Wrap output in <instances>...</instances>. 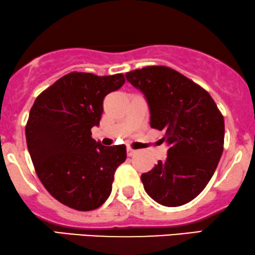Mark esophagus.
Segmentation results:
<instances>
[{
	"mask_svg": "<svg viewBox=\"0 0 255 255\" xmlns=\"http://www.w3.org/2000/svg\"><path fill=\"white\" fill-rule=\"evenodd\" d=\"M136 151H137V150L131 149L130 147H127V155H128V156H133V155H135V154H136Z\"/></svg>",
	"mask_w": 255,
	"mask_h": 255,
	"instance_id": "obj_1",
	"label": "esophagus"
}]
</instances>
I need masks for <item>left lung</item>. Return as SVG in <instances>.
<instances>
[{"label": "left lung", "instance_id": "8db88e82", "mask_svg": "<svg viewBox=\"0 0 255 255\" xmlns=\"http://www.w3.org/2000/svg\"><path fill=\"white\" fill-rule=\"evenodd\" d=\"M144 95L150 127L165 130V161L141 175L144 191L157 204L178 207L204 191L224 150L225 122L204 88L176 70L144 67L126 74Z\"/></svg>", "mask_w": 255, "mask_h": 255}]
</instances>
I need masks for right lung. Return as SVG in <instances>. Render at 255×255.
Here are the masks:
<instances>
[{
  "label": "right lung",
  "mask_w": 255,
  "mask_h": 255,
  "mask_svg": "<svg viewBox=\"0 0 255 255\" xmlns=\"http://www.w3.org/2000/svg\"><path fill=\"white\" fill-rule=\"evenodd\" d=\"M124 83L122 74H67L37 96L29 113L25 138L38 179L70 208H99L127 157L125 144L106 147L90 131L100 125L106 95Z\"/></svg>",
  "instance_id": "obj_1"
}]
</instances>
